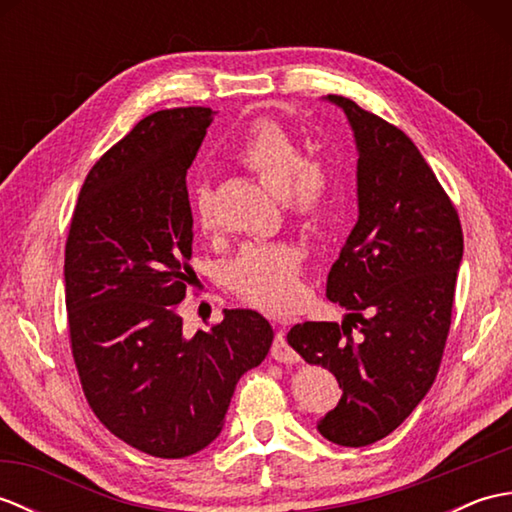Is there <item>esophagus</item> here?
Segmentation results:
<instances>
[{
	"label": "esophagus",
	"instance_id": "1",
	"mask_svg": "<svg viewBox=\"0 0 512 512\" xmlns=\"http://www.w3.org/2000/svg\"><path fill=\"white\" fill-rule=\"evenodd\" d=\"M270 356L275 358L277 363H286V365H292V363H297L299 361V354L292 350V347L288 345V341H286V334L284 332H277V336H275V341H273V350H270Z\"/></svg>",
	"mask_w": 512,
	"mask_h": 512
}]
</instances>
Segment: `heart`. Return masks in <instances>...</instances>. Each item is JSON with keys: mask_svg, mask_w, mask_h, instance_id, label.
Instances as JSON below:
<instances>
[{"mask_svg": "<svg viewBox=\"0 0 512 512\" xmlns=\"http://www.w3.org/2000/svg\"><path fill=\"white\" fill-rule=\"evenodd\" d=\"M235 158L281 195L299 215L319 213L328 198L330 176L321 162L308 160L295 136L275 121H255L246 129ZM193 222L200 228L213 224V198L204 182L193 184L189 195ZM301 253L292 244H246L228 264L226 281L239 297L257 308L284 312L301 297Z\"/></svg>", "mask_w": 512, "mask_h": 512, "instance_id": "b5f03b06", "label": "heart"}]
</instances>
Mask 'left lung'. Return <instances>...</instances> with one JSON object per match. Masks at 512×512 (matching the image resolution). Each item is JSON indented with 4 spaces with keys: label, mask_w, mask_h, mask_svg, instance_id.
<instances>
[{
    "label": "left lung",
    "mask_w": 512,
    "mask_h": 512,
    "mask_svg": "<svg viewBox=\"0 0 512 512\" xmlns=\"http://www.w3.org/2000/svg\"><path fill=\"white\" fill-rule=\"evenodd\" d=\"M325 101L345 112L358 151V220L325 288L347 314L343 323H297L288 343L343 389L317 424L321 436L367 447L400 427L436 380L464 239L458 211L409 136L345 96ZM352 329L362 332L356 340Z\"/></svg>",
    "instance_id": "left-lung-1"
}]
</instances>
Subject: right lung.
<instances>
[{
  "label": "right lung",
  "mask_w": 512,
  "mask_h": 512,
  "mask_svg": "<svg viewBox=\"0 0 512 512\" xmlns=\"http://www.w3.org/2000/svg\"><path fill=\"white\" fill-rule=\"evenodd\" d=\"M209 107L143 118L85 178L65 242V308L92 411L116 438L178 460L220 436L237 380L264 361L273 328L255 310L187 336L180 301L193 217L187 169Z\"/></svg>",
  "instance_id": "add662e5"
}]
</instances>
